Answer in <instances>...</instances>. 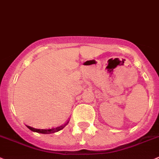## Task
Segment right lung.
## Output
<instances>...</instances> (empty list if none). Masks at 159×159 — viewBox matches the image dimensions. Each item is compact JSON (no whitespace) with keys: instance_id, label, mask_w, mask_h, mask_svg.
Masks as SVG:
<instances>
[{"instance_id":"add662e5","label":"right lung","mask_w":159,"mask_h":159,"mask_svg":"<svg viewBox=\"0 0 159 159\" xmlns=\"http://www.w3.org/2000/svg\"><path fill=\"white\" fill-rule=\"evenodd\" d=\"M69 120L67 121V123H65V124H63V125L60 126V127H55V128H51V129H36V128H33V127H29V126H27V127L29 130H31L33 132H36V133H39V134H49L56 133V132H58L60 131V130H62V129H64V127L68 124Z\"/></svg>"}]
</instances>
